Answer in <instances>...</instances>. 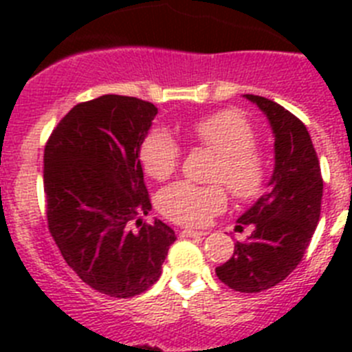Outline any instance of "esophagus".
Returning a JSON list of instances; mask_svg holds the SVG:
<instances>
[{
  "label": "esophagus",
  "mask_w": 352,
  "mask_h": 352,
  "mask_svg": "<svg viewBox=\"0 0 352 352\" xmlns=\"http://www.w3.org/2000/svg\"><path fill=\"white\" fill-rule=\"evenodd\" d=\"M206 234V231H194V229H183V231L179 232V236H183V238H203V236Z\"/></svg>",
  "instance_id": "obj_1"
}]
</instances>
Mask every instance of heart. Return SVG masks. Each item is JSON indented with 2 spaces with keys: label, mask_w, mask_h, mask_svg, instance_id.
Masks as SVG:
<instances>
[{
  "label": "heart",
  "mask_w": 352,
  "mask_h": 352,
  "mask_svg": "<svg viewBox=\"0 0 352 352\" xmlns=\"http://www.w3.org/2000/svg\"><path fill=\"white\" fill-rule=\"evenodd\" d=\"M190 135L219 155L211 178L223 182L238 199L259 195L266 182V162L257 153L256 133L234 111H219L199 118ZM182 148L170 132L155 129L141 146V162L148 176L164 182L178 169ZM158 210L173 222L203 226L227 204V190L220 183L197 185L176 182L158 194Z\"/></svg>",
  "instance_id": "b5f03b06"
}]
</instances>
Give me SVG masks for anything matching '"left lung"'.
Returning a JSON list of instances; mask_svg holds the SVG:
<instances>
[{"instance_id":"left-lung-1","label":"left lung","mask_w":352,"mask_h":352,"mask_svg":"<svg viewBox=\"0 0 352 352\" xmlns=\"http://www.w3.org/2000/svg\"><path fill=\"white\" fill-rule=\"evenodd\" d=\"M243 96L268 120L275 164L266 194L238 219L254 226L248 241H238L231 259L214 272L234 291L261 292L280 284L301 263L321 214L322 178L307 126L276 102Z\"/></svg>"}]
</instances>
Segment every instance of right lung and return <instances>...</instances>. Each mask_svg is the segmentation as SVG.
Returning a JSON list of instances; mask_svg holds the SVG:
<instances>
[{
    "label": "right lung",
    "mask_w": 352,
    "mask_h": 352,
    "mask_svg": "<svg viewBox=\"0 0 352 352\" xmlns=\"http://www.w3.org/2000/svg\"><path fill=\"white\" fill-rule=\"evenodd\" d=\"M158 109L133 96L104 95L76 105L43 153L49 231L80 280L114 298L141 294L160 278L176 234L151 211L141 146Z\"/></svg>",
    "instance_id": "add662e5"
}]
</instances>
